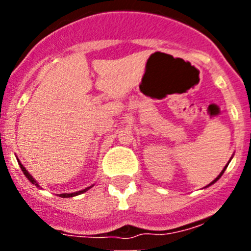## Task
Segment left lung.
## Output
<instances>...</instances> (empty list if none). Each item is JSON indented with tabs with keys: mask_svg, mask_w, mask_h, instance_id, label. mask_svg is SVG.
Segmentation results:
<instances>
[{
	"mask_svg": "<svg viewBox=\"0 0 251 251\" xmlns=\"http://www.w3.org/2000/svg\"><path fill=\"white\" fill-rule=\"evenodd\" d=\"M230 161H231V159H230ZM230 161H229V162H230ZM226 167H227V165H226V166H225V168H224V170H223V171H221V174H220V175H219V176H217V177H216V178H215V179H214V181H212V182H211V183H210V185H207V186H211V185H212V183H215V182H216L217 179H219V178H220V177H221V176H223V174H224V171H225V170H226ZM207 186H206V187H207Z\"/></svg>",
	"mask_w": 251,
	"mask_h": 251,
	"instance_id": "1",
	"label": "left lung"
}]
</instances>
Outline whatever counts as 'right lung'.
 Wrapping results in <instances>:
<instances>
[{
	"label": "right lung",
	"mask_w": 251,
	"mask_h": 251,
	"mask_svg": "<svg viewBox=\"0 0 251 251\" xmlns=\"http://www.w3.org/2000/svg\"><path fill=\"white\" fill-rule=\"evenodd\" d=\"M19 165H20V167H21V170H22V172H24V175H25V176L27 177V179H28V181H30V182L32 183V185H35V186H36V187H40V185H39V183L36 182V179H35L34 177L31 176L30 174H28V171L26 170V168L24 167V166H22V163H21V162H20V161H19ZM90 187H92V186H90ZM90 187H86V188H84V190H81V191L73 192V194H59V197H73V196H77V195H80V194H83V192H86V191H88V190H89Z\"/></svg>",
	"instance_id": "add662e5"
}]
</instances>
